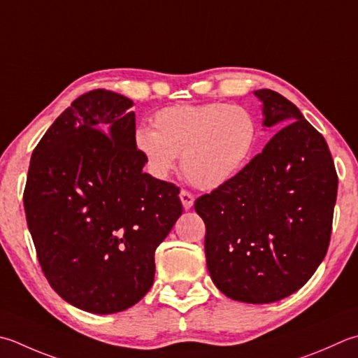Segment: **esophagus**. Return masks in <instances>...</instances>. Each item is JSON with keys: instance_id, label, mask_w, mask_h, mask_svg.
Listing matches in <instances>:
<instances>
[{"instance_id": "obj_1", "label": "esophagus", "mask_w": 358, "mask_h": 358, "mask_svg": "<svg viewBox=\"0 0 358 358\" xmlns=\"http://www.w3.org/2000/svg\"><path fill=\"white\" fill-rule=\"evenodd\" d=\"M180 199L181 203H183V208L185 209H191L194 205V195L187 191V189H181L180 192Z\"/></svg>"}]
</instances>
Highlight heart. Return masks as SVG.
<instances>
[{
  "mask_svg": "<svg viewBox=\"0 0 358 358\" xmlns=\"http://www.w3.org/2000/svg\"><path fill=\"white\" fill-rule=\"evenodd\" d=\"M257 141L253 116L222 102L173 105L158 111L152 129H138L135 145L157 177L169 175L181 157L191 183L215 189L233 180L253 155Z\"/></svg>",
  "mask_w": 358,
  "mask_h": 358,
  "instance_id": "1",
  "label": "heart"
}]
</instances>
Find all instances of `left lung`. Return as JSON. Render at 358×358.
Wrapping results in <instances>:
<instances>
[{"instance_id":"left-lung-1","label":"left lung","mask_w":358,"mask_h":358,"mask_svg":"<svg viewBox=\"0 0 358 358\" xmlns=\"http://www.w3.org/2000/svg\"><path fill=\"white\" fill-rule=\"evenodd\" d=\"M264 125L279 130L227 185L195 200L206 265L223 295L268 304L299 290L331 242L338 175L326 139L295 103L257 90Z\"/></svg>"}]
</instances>
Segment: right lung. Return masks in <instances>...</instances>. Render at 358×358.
I'll return each instance as SVG.
<instances>
[{"label": "right lung", "mask_w": 358, "mask_h": 358, "mask_svg": "<svg viewBox=\"0 0 358 358\" xmlns=\"http://www.w3.org/2000/svg\"><path fill=\"white\" fill-rule=\"evenodd\" d=\"M133 101L82 94L32 152L27 228L49 285L91 313L136 304L155 278V250L183 213L180 187L144 173Z\"/></svg>", "instance_id": "add662e5"}]
</instances>
